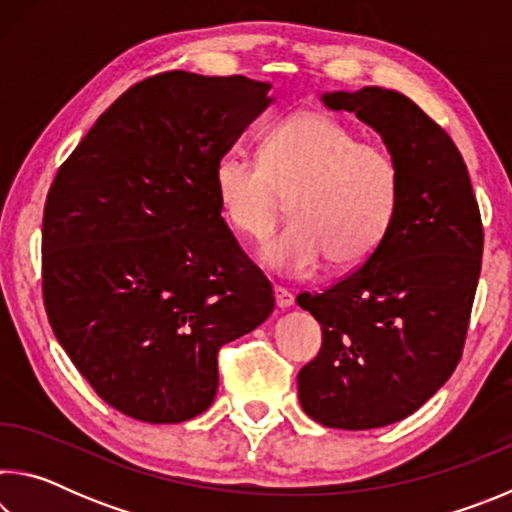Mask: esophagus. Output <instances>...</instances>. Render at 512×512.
I'll return each mask as SVG.
<instances>
[{
  "label": "esophagus",
  "instance_id": "34e87169",
  "mask_svg": "<svg viewBox=\"0 0 512 512\" xmlns=\"http://www.w3.org/2000/svg\"><path fill=\"white\" fill-rule=\"evenodd\" d=\"M273 293H275V305L280 307V309H289L293 305V293L289 289L275 287Z\"/></svg>",
  "mask_w": 512,
  "mask_h": 512
}]
</instances>
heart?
Segmentation results:
<instances>
[{
    "instance_id": "heart-1",
    "label": "heart",
    "mask_w": 512,
    "mask_h": 512,
    "mask_svg": "<svg viewBox=\"0 0 512 512\" xmlns=\"http://www.w3.org/2000/svg\"><path fill=\"white\" fill-rule=\"evenodd\" d=\"M214 192L232 230L262 244L291 201L293 223L264 248L277 273L307 275L366 262L386 239L402 201V167L386 144L325 112L300 110L271 126L259 160L228 153Z\"/></svg>"
}]
</instances>
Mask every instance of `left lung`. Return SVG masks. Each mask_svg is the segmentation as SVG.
<instances>
[{"label": "left lung", "mask_w": 512, "mask_h": 512, "mask_svg": "<svg viewBox=\"0 0 512 512\" xmlns=\"http://www.w3.org/2000/svg\"><path fill=\"white\" fill-rule=\"evenodd\" d=\"M320 99L381 135L400 160L402 201L357 271L298 296L323 329L318 357L298 372V395L325 427L377 429L418 411L461 361L483 225L463 155L409 97L361 88Z\"/></svg>", "instance_id": "left-lung-1"}]
</instances>
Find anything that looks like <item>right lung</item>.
I'll return each instance as SVG.
<instances>
[{"mask_svg":"<svg viewBox=\"0 0 512 512\" xmlns=\"http://www.w3.org/2000/svg\"><path fill=\"white\" fill-rule=\"evenodd\" d=\"M246 76L155 74L60 164L42 216V296L103 402L151 424L196 418L221 345L275 307L221 216L214 167L268 103Z\"/></svg>","mask_w":512,"mask_h":512,"instance_id":"add662e5","label":"right lung"}]
</instances>
